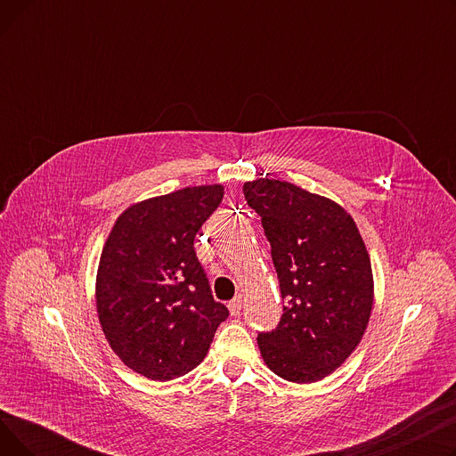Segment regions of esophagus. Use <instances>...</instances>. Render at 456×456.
<instances>
[{
  "mask_svg": "<svg viewBox=\"0 0 456 456\" xmlns=\"http://www.w3.org/2000/svg\"><path fill=\"white\" fill-rule=\"evenodd\" d=\"M229 313L232 314V316H238V314H240V310H242V297L240 296H238V297H234L232 301H229Z\"/></svg>",
  "mask_w": 456,
  "mask_h": 456,
  "instance_id": "34e87169",
  "label": "esophagus"
}]
</instances>
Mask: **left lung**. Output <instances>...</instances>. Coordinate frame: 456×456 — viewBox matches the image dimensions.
<instances>
[{"label": "left lung", "mask_w": 456, "mask_h": 456, "mask_svg": "<svg viewBox=\"0 0 456 456\" xmlns=\"http://www.w3.org/2000/svg\"><path fill=\"white\" fill-rule=\"evenodd\" d=\"M260 216L279 277L282 316L258 334L266 366L306 385L330 375L361 344L373 308V273L351 214L286 181L244 184Z\"/></svg>", "instance_id": "8db88e82"}]
</instances>
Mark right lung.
I'll use <instances>...</instances> for the list:
<instances>
[{"instance_id":"1","label":"right lung","mask_w":456,"mask_h":456,"mask_svg":"<svg viewBox=\"0 0 456 456\" xmlns=\"http://www.w3.org/2000/svg\"><path fill=\"white\" fill-rule=\"evenodd\" d=\"M222 200V184H205L134 203L103 246L95 277L102 329L119 361L151 380L194 370L229 316L194 249Z\"/></svg>"}]
</instances>
